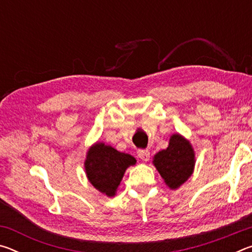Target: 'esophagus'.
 Masks as SVG:
<instances>
[{
	"instance_id": "1",
	"label": "esophagus",
	"mask_w": 252,
	"mask_h": 252,
	"mask_svg": "<svg viewBox=\"0 0 252 252\" xmlns=\"http://www.w3.org/2000/svg\"><path fill=\"white\" fill-rule=\"evenodd\" d=\"M138 157L141 159L142 161H149L150 159V151L149 150H139L138 151Z\"/></svg>"
}]
</instances>
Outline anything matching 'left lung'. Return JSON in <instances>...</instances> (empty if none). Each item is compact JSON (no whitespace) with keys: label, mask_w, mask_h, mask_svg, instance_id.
<instances>
[{"label":"left lung","mask_w":252,"mask_h":252,"mask_svg":"<svg viewBox=\"0 0 252 252\" xmlns=\"http://www.w3.org/2000/svg\"><path fill=\"white\" fill-rule=\"evenodd\" d=\"M152 162L165 185L170 189L176 190L193 173L194 150L189 140L174 133L170 136L168 148L158 152Z\"/></svg>","instance_id":"obj_1"}]
</instances>
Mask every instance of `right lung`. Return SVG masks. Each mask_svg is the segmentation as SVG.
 <instances>
[{
  "mask_svg": "<svg viewBox=\"0 0 252 252\" xmlns=\"http://www.w3.org/2000/svg\"><path fill=\"white\" fill-rule=\"evenodd\" d=\"M135 163V158L131 155L96 142L87 152L84 169L88 180L96 190L106 197H114L126 170Z\"/></svg>",
  "mask_w": 252,
  "mask_h": 252,
  "instance_id": "1",
  "label": "right lung"
}]
</instances>
